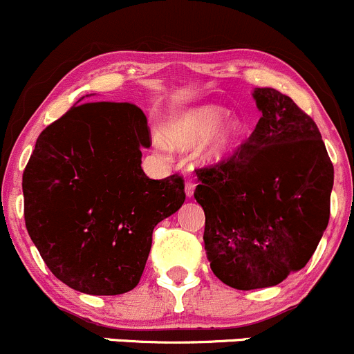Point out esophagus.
Here are the masks:
<instances>
[{
  "mask_svg": "<svg viewBox=\"0 0 354 354\" xmlns=\"http://www.w3.org/2000/svg\"><path fill=\"white\" fill-rule=\"evenodd\" d=\"M194 190H196V184L192 180L185 182V196L192 197L194 196Z\"/></svg>",
  "mask_w": 354,
  "mask_h": 354,
  "instance_id": "1",
  "label": "esophagus"
}]
</instances>
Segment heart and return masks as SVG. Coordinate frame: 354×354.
Returning a JSON list of instances; mask_svg holds the SVG:
<instances>
[{"instance_id":"obj_1","label":"heart","mask_w":354,"mask_h":354,"mask_svg":"<svg viewBox=\"0 0 354 354\" xmlns=\"http://www.w3.org/2000/svg\"><path fill=\"white\" fill-rule=\"evenodd\" d=\"M227 110L212 103L190 106L170 115L162 127V133L153 138L158 152L176 150L189 152L194 149V158L202 165L224 162L239 145L242 124L239 118L229 117Z\"/></svg>"}]
</instances>
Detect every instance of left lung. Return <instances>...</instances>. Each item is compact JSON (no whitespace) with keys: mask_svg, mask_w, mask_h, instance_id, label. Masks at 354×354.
<instances>
[{"mask_svg":"<svg viewBox=\"0 0 354 354\" xmlns=\"http://www.w3.org/2000/svg\"><path fill=\"white\" fill-rule=\"evenodd\" d=\"M261 118L227 162L197 170L210 269L230 288L261 289L301 271L329 221L335 170L319 130L288 95L254 88Z\"/></svg>","mask_w":354,"mask_h":354,"instance_id":"obj_1","label":"left lung"}]
</instances>
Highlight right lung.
<instances>
[{"label":"right lung","mask_w":354,"mask_h":354,"mask_svg":"<svg viewBox=\"0 0 354 354\" xmlns=\"http://www.w3.org/2000/svg\"><path fill=\"white\" fill-rule=\"evenodd\" d=\"M149 147L147 117L132 103L73 105L39 133L23 174L26 229L50 271L75 291H132L153 227L184 204L180 177L152 180L142 170Z\"/></svg>","instance_id":"right-lung-1"}]
</instances>
